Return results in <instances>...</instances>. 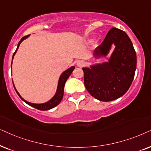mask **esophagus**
Instances as JSON below:
<instances>
[{
    "instance_id": "esophagus-1",
    "label": "esophagus",
    "mask_w": 151,
    "mask_h": 151,
    "mask_svg": "<svg viewBox=\"0 0 151 151\" xmlns=\"http://www.w3.org/2000/svg\"><path fill=\"white\" fill-rule=\"evenodd\" d=\"M85 65V62L82 60H80V61H78L77 62V66L79 67H83V66Z\"/></svg>"
}]
</instances>
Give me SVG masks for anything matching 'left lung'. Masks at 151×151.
I'll list each match as a JSON object with an SVG mask.
<instances>
[{
  "label": "left lung",
  "mask_w": 151,
  "mask_h": 151,
  "mask_svg": "<svg viewBox=\"0 0 151 151\" xmlns=\"http://www.w3.org/2000/svg\"><path fill=\"white\" fill-rule=\"evenodd\" d=\"M115 45L108 62L82 68L88 92L102 101H110L123 96L133 81L137 67L136 52L127 34L112 27L94 52L96 57L106 56L112 44Z\"/></svg>",
  "instance_id": "8db88e82"
}]
</instances>
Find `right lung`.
<instances>
[{"instance_id":"add662e5","label":"right lung","mask_w":151,"mask_h":151,"mask_svg":"<svg viewBox=\"0 0 151 151\" xmlns=\"http://www.w3.org/2000/svg\"><path fill=\"white\" fill-rule=\"evenodd\" d=\"M29 37V35H27V36H25V37L22 38L21 39V41H19V44H18V46H17V50H16V51L14 52V53L13 55V57H12V60H13V58H14V56L16 54V52H17V50L19 49V45L21 43V42L23 41L24 39H26L27 37ZM74 69V66H72V67L70 68L69 69H68L67 70H65V72H63V73L61 74V77L59 78V83H58V87H57V92H56L55 95L53 96V97L49 101L46 102V103H44V104H32V103H30V102H28L27 101H25V99H23V98L21 97V95L19 94V92H17V90H16L15 88V90L16 92H17L18 95L20 96V98L23 100V101L26 103L27 104H28L29 106H31L32 107L37 108L38 110H50V109H52V108H55L57 106V105H59L60 104V102L61 101L62 99H63V90H64V86H65V83L66 81H67V79H68V77H70V74L72 72ZM14 85V84H13Z\"/></svg>"}]
</instances>
